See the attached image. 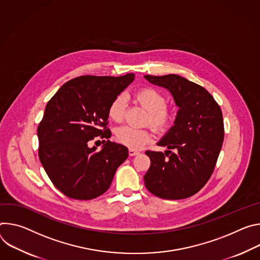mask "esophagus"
<instances>
[{
  "instance_id": "obj_1",
  "label": "esophagus",
  "mask_w": 260,
  "mask_h": 260,
  "mask_svg": "<svg viewBox=\"0 0 260 260\" xmlns=\"http://www.w3.org/2000/svg\"><path fill=\"white\" fill-rule=\"evenodd\" d=\"M140 152H138V151H136V150H133V149H129V156H136V155H138Z\"/></svg>"
}]
</instances>
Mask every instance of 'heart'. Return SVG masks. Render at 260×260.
Listing matches in <instances>:
<instances>
[{
	"label": "heart",
	"instance_id": "heart-1",
	"mask_svg": "<svg viewBox=\"0 0 260 260\" xmlns=\"http://www.w3.org/2000/svg\"><path fill=\"white\" fill-rule=\"evenodd\" d=\"M136 101L149 112L148 123L159 133L167 132L175 124L177 113L175 109L165 106L166 99L163 94L153 88L141 89L135 94ZM126 107V97H115L108 107V117L114 122L122 121ZM115 136L122 145L130 149H140L152 139L150 131L122 126L115 131Z\"/></svg>",
	"mask_w": 260,
	"mask_h": 260
}]
</instances>
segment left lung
I'll return each mask as SVG.
<instances>
[{
	"label": "left lung",
	"instance_id": "1",
	"mask_svg": "<svg viewBox=\"0 0 260 260\" xmlns=\"http://www.w3.org/2000/svg\"><path fill=\"white\" fill-rule=\"evenodd\" d=\"M166 89L179 107L174 126L158 141L162 152L147 151L151 166L143 177L147 189L164 199H184L211 178L224 139L223 117L213 96L180 75H145Z\"/></svg>",
	"mask_w": 260,
	"mask_h": 260
}]
</instances>
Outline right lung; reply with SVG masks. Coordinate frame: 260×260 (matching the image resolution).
Returning <instances> with one entry per match:
<instances>
[{
    "instance_id": "obj_1",
    "label": "right lung",
    "mask_w": 260,
    "mask_h": 260,
    "mask_svg": "<svg viewBox=\"0 0 260 260\" xmlns=\"http://www.w3.org/2000/svg\"><path fill=\"white\" fill-rule=\"evenodd\" d=\"M134 80L123 76L84 75L64 83L48 101L38 126L39 159L55 188L79 200L94 199L108 190L128 149L108 140V107ZM106 138L100 151L89 141Z\"/></svg>"
}]
</instances>
